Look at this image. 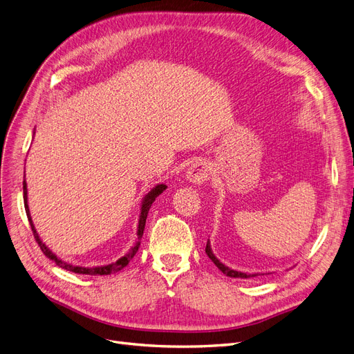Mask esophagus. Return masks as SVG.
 Wrapping results in <instances>:
<instances>
[{"label":"esophagus","mask_w":354,"mask_h":354,"mask_svg":"<svg viewBox=\"0 0 354 354\" xmlns=\"http://www.w3.org/2000/svg\"><path fill=\"white\" fill-rule=\"evenodd\" d=\"M185 176L191 183H203L209 176V166L205 162H195L187 169Z\"/></svg>","instance_id":"esophagus-1"}]
</instances>
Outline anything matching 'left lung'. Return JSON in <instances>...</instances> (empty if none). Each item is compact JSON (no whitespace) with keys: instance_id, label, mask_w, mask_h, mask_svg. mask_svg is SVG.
Masks as SVG:
<instances>
[{"instance_id":"obj_1","label":"left lung","mask_w":354,"mask_h":354,"mask_svg":"<svg viewBox=\"0 0 354 354\" xmlns=\"http://www.w3.org/2000/svg\"><path fill=\"white\" fill-rule=\"evenodd\" d=\"M205 253L208 254V257L212 260L214 265L217 266L225 276H230V278H241V279H249V278H254V276H259L260 273H244V272H239V270H234L232 268L225 266L224 263H221L220 260L215 257V254L212 253V249H211V244H209V240L207 241V248H205Z\"/></svg>"}]
</instances>
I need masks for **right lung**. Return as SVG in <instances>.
I'll return each mask as SVG.
<instances>
[{
  "mask_svg": "<svg viewBox=\"0 0 354 354\" xmlns=\"http://www.w3.org/2000/svg\"><path fill=\"white\" fill-rule=\"evenodd\" d=\"M26 178V175H24ZM167 187L165 185V183H158V185L153 187L145 196H143V201H142V207H140V215H139V225H137V241L131 245V249L122 256L120 257L117 262L114 263H110V265H102V266H95V268H85V266H76V265H72V263H68V262H64L62 259L57 257L48 245H46L39 233L36 232V227L33 224V220H32V215H30V209H28V204H27V183H26V179L23 180V198H24V208H26V214H27V218H28V223L30 225H32V232L35 234V239L37 241V244L40 245L41 252L48 256L50 260H53V262L60 266L62 269H66L69 272H75V273H81V274H111V273H115L118 270H121L122 268H126L129 265L130 260L134 257V254L137 253V250H139L140 248V240H142V236H143V232H145V225H146V218H147V214H149V209L151 207V204L155 203V199L166 189Z\"/></svg>",
  "mask_w": 354,
  "mask_h": 354,
  "instance_id": "right-lung-1",
  "label": "right lung"
}]
</instances>
